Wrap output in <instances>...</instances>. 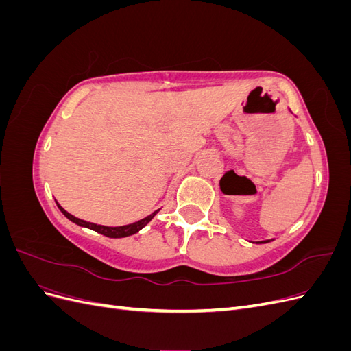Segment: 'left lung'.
I'll use <instances>...</instances> for the list:
<instances>
[{
    "label": "left lung",
    "mask_w": 351,
    "mask_h": 351,
    "mask_svg": "<svg viewBox=\"0 0 351 351\" xmlns=\"http://www.w3.org/2000/svg\"><path fill=\"white\" fill-rule=\"evenodd\" d=\"M268 241H271V240H265V241H258V243H268Z\"/></svg>",
    "instance_id": "obj_1"
}]
</instances>
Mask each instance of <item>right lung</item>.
<instances>
[{"label":"right lung","mask_w":351,"mask_h":351,"mask_svg":"<svg viewBox=\"0 0 351 351\" xmlns=\"http://www.w3.org/2000/svg\"><path fill=\"white\" fill-rule=\"evenodd\" d=\"M57 206L62 212V214L66 215V218H69L71 222H74V224H77L80 227H86L89 230H93V231L99 232V234H102V236H107V237H111V239H121V237H129V236L136 234V232L141 231L146 224H149L151 219L159 212V209H158V210L152 212L151 215H147L146 218L133 222V224L120 226V227H107V226H98V224H93V222H88V221H83L80 218L73 217L71 214H69V212L58 204V202H57Z\"/></svg>","instance_id":"obj_1"}]
</instances>
